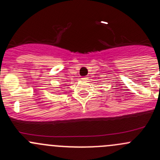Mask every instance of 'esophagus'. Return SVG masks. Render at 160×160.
<instances>
[{"mask_svg":"<svg viewBox=\"0 0 160 160\" xmlns=\"http://www.w3.org/2000/svg\"><path fill=\"white\" fill-rule=\"evenodd\" d=\"M82 81H85V82H86L88 80V78L87 77H84V78H82Z\"/></svg>","mask_w":160,"mask_h":160,"instance_id":"obj_1","label":"esophagus"}]
</instances>
